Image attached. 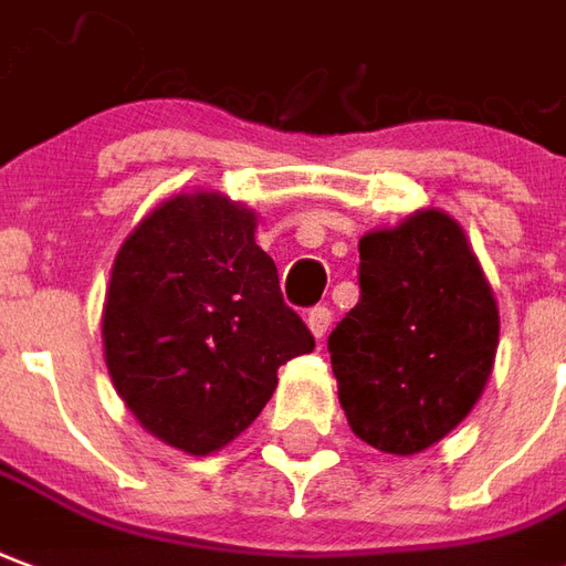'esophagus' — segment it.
Segmentation results:
<instances>
[{
    "instance_id": "esophagus-1",
    "label": "esophagus",
    "mask_w": 566,
    "mask_h": 566,
    "mask_svg": "<svg viewBox=\"0 0 566 566\" xmlns=\"http://www.w3.org/2000/svg\"><path fill=\"white\" fill-rule=\"evenodd\" d=\"M308 329L315 333V338H324L326 329H329V324H333V312L326 308V305H315L312 312H308Z\"/></svg>"
}]
</instances>
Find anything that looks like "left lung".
Listing matches in <instances>:
<instances>
[{
	"instance_id": "left-lung-1",
	"label": "left lung",
	"mask_w": 566,
	"mask_h": 566,
	"mask_svg": "<svg viewBox=\"0 0 566 566\" xmlns=\"http://www.w3.org/2000/svg\"><path fill=\"white\" fill-rule=\"evenodd\" d=\"M497 303L441 209L359 240V303L329 333L338 401L380 453H422L471 413L497 350Z\"/></svg>"
}]
</instances>
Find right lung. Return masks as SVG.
Returning <instances> with one entry per match:
<instances>
[{"mask_svg":"<svg viewBox=\"0 0 566 566\" xmlns=\"http://www.w3.org/2000/svg\"><path fill=\"white\" fill-rule=\"evenodd\" d=\"M254 228V212L219 191L177 195L113 261L102 315L113 387L182 453L209 455L245 432L279 366L315 350Z\"/></svg>","mask_w":566,"mask_h":566,"instance_id":"add662e5","label":"right lung"}]
</instances>
